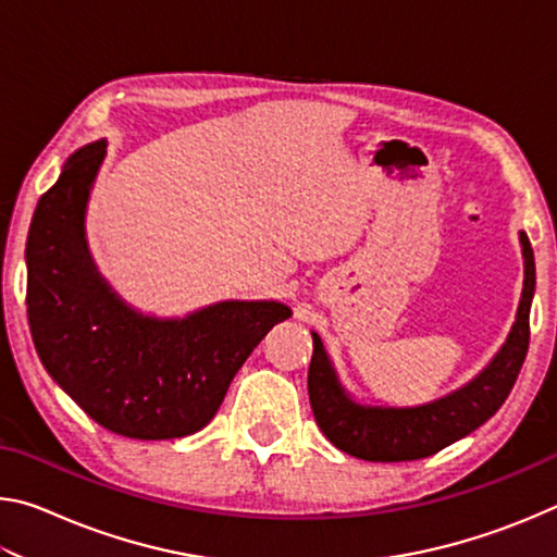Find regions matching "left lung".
Instances as JSON below:
<instances>
[{
  "label": "left lung",
  "instance_id": "1",
  "mask_svg": "<svg viewBox=\"0 0 557 557\" xmlns=\"http://www.w3.org/2000/svg\"><path fill=\"white\" fill-rule=\"evenodd\" d=\"M523 252V292L516 322L504 346L474 379L437 400L395 408L356 400L338 381L336 369L317 332L309 363V403L326 440L346 455L366 461H410L435 455L451 442L482 428L502 408L528 354V317L535 292V260L528 235L518 233Z\"/></svg>",
  "mask_w": 557,
  "mask_h": 557
}]
</instances>
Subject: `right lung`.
<instances>
[{"label":"right lung","mask_w":557,"mask_h":557,"mask_svg":"<svg viewBox=\"0 0 557 557\" xmlns=\"http://www.w3.org/2000/svg\"><path fill=\"white\" fill-rule=\"evenodd\" d=\"M106 139L81 147L36 206L26 240V307L51 379L110 432L186 437L209 425L233 375L292 309L225 299L159 319L129 307L92 262L86 211Z\"/></svg>","instance_id":"obj_1"}]
</instances>
